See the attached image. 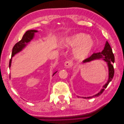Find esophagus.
<instances>
[{
    "label": "esophagus",
    "mask_w": 124,
    "mask_h": 124,
    "mask_svg": "<svg viewBox=\"0 0 124 124\" xmlns=\"http://www.w3.org/2000/svg\"><path fill=\"white\" fill-rule=\"evenodd\" d=\"M72 62H71V61H66L65 62L64 66L66 67V68H69V67H71L72 66Z\"/></svg>",
    "instance_id": "34e87169"
}]
</instances>
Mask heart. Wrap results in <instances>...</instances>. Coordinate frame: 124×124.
<instances>
[{"instance_id":"obj_1","label":"heart","mask_w":124,"mask_h":124,"mask_svg":"<svg viewBox=\"0 0 124 124\" xmlns=\"http://www.w3.org/2000/svg\"><path fill=\"white\" fill-rule=\"evenodd\" d=\"M95 41L84 33H78L68 37L63 42L66 47H74L72 55L76 59L85 58L91 53L95 46Z\"/></svg>"}]
</instances>
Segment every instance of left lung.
<instances>
[{
    "instance_id": "obj_1",
    "label": "left lung",
    "mask_w": 124,
    "mask_h": 124,
    "mask_svg": "<svg viewBox=\"0 0 124 124\" xmlns=\"http://www.w3.org/2000/svg\"><path fill=\"white\" fill-rule=\"evenodd\" d=\"M102 58H103V60L107 63V65L108 66V80L107 83L105 84V85H103V88L101 89V91L98 93H97V94L91 97H82V98H83L90 99L95 97L99 96L101 93L103 92L105 88H107L108 84H109V83L111 81L112 78H113L114 74V67L113 65V63L114 62V56L113 53V52H112V48L110 46V44L108 42V41L106 42V43L105 44V46L104 47V49L102 50V52H99V53L93 54L89 57L86 58V59L84 60V61H83V62L86 63L87 62H90L91 61H94V60L99 59Z\"/></svg>"
}]
</instances>
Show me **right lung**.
Segmentation results:
<instances>
[{"instance_id":"right-lung-1","label":"right lung","mask_w":124,"mask_h":124,"mask_svg":"<svg viewBox=\"0 0 124 124\" xmlns=\"http://www.w3.org/2000/svg\"><path fill=\"white\" fill-rule=\"evenodd\" d=\"M37 32H38V31H36V30H29V31H27L23 35V37H22V39L19 42H18L14 45L12 49L11 58L10 59L9 62V68H10L11 65L12 57H13L17 53H19L20 52H21L26 46V45H27L28 43L31 42V40H32L33 37H34L35 33ZM56 72H57V71H56V72L53 73V76Z\"/></svg>"}]
</instances>
